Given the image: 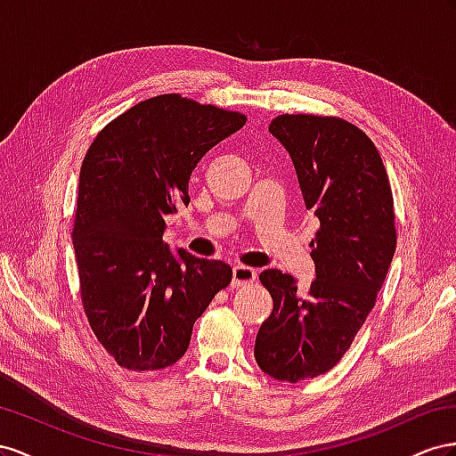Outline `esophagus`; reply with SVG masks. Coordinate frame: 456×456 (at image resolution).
<instances>
[{"label": "esophagus", "instance_id": "34e87169", "mask_svg": "<svg viewBox=\"0 0 456 456\" xmlns=\"http://www.w3.org/2000/svg\"><path fill=\"white\" fill-rule=\"evenodd\" d=\"M256 277H257V273H256L252 267L235 265V267H232V281H231V286H232V289H239V286L254 282Z\"/></svg>", "mask_w": 456, "mask_h": 456}]
</instances>
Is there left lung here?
<instances>
[{
    "mask_svg": "<svg viewBox=\"0 0 456 456\" xmlns=\"http://www.w3.org/2000/svg\"><path fill=\"white\" fill-rule=\"evenodd\" d=\"M269 132L289 151L319 231L307 292L279 269L259 275L273 314L257 330L254 355L273 379L297 382L329 372L372 311L395 254L394 197L379 151L354 124L282 114Z\"/></svg>",
    "mask_w": 456,
    "mask_h": 456,
    "instance_id": "obj_1",
    "label": "left lung"
}]
</instances>
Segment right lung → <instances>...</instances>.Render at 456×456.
<instances>
[{"label":"right lung","instance_id":"right-lung-1","mask_svg":"<svg viewBox=\"0 0 456 456\" xmlns=\"http://www.w3.org/2000/svg\"><path fill=\"white\" fill-rule=\"evenodd\" d=\"M246 116L181 95L139 102L86 154L72 231L91 330L127 370H159L185 355L192 324L232 269L164 242V217L189 204L202 156Z\"/></svg>","mask_w":456,"mask_h":456}]
</instances>
